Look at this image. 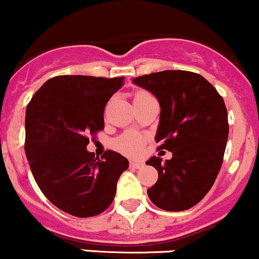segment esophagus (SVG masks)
<instances>
[{
	"instance_id": "obj_1",
	"label": "esophagus",
	"mask_w": 259,
	"mask_h": 259,
	"mask_svg": "<svg viewBox=\"0 0 259 259\" xmlns=\"http://www.w3.org/2000/svg\"><path fill=\"white\" fill-rule=\"evenodd\" d=\"M143 162H139V161H131V164H130V166L132 167V168H141V167H143Z\"/></svg>"
}]
</instances>
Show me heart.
I'll return each mask as SVG.
<instances>
[{
  "mask_svg": "<svg viewBox=\"0 0 259 259\" xmlns=\"http://www.w3.org/2000/svg\"><path fill=\"white\" fill-rule=\"evenodd\" d=\"M153 97L150 93L145 91H138L135 93V97H133V100L135 103H138V101L145 100V99ZM144 144V137L143 136L138 135V133L135 132H126L123 135L120 136L118 138H116L114 141V148L116 150L122 154H126V155L135 156L138 155L141 153L142 148H143Z\"/></svg>",
  "mask_w": 259,
  "mask_h": 259,
  "instance_id": "1",
  "label": "heart"
}]
</instances>
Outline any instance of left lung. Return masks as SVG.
<instances>
[{
    "instance_id": "1",
    "label": "left lung",
    "mask_w": 259,
    "mask_h": 259,
    "mask_svg": "<svg viewBox=\"0 0 259 259\" xmlns=\"http://www.w3.org/2000/svg\"><path fill=\"white\" fill-rule=\"evenodd\" d=\"M132 82L159 100L155 141L161 143L159 149L172 153L165 162L158 156L147 161L159 174L148 197L164 210L192 208L209 192L222 167L229 136L224 99L204 77L188 71L155 72Z\"/></svg>"
}]
</instances>
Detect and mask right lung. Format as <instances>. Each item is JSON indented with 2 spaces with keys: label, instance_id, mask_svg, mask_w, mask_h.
<instances>
[{
  "label": "right lung",
  "instance_id": "obj_1",
  "mask_svg": "<svg viewBox=\"0 0 259 259\" xmlns=\"http://www.w3.org/2000/svg\"><path fill=\"white\" fill-rule=\"evenodd\" d=\"M123 77L57 75L42 84L25 111L27 159L37 186L54 205L78 218L110 207L118 177L128 168L121 154L99 159L87 150L89 136L104 130L107 101Z\"/></svg>",
  "mask_w": 259,
  "mask_h": 259
}]
</instances>
